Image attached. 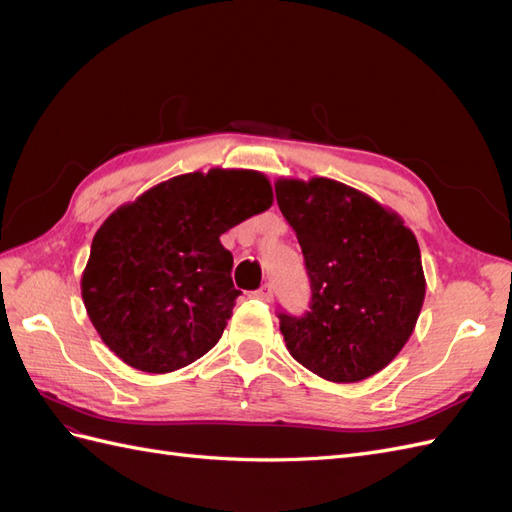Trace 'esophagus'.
I'll use <instances>...</instances> for the list:
<instances>
[{
  "label": "esophagus",
  "instance_id": "34e87169",
  "mask_svg": "<svg viewBox=\"0 0 512 512\" xmlns=\"http://www.w3.org/2000/svg\"><path fill=\"white\" fill-rule=\"evenodd\" d=\"M256 297L262 299V301L271 303V301H273V288H271V284H262V286L256 290Z\"/></svg>",
  "mask_w": 512,
  "mask_h": 512
}]
</instances>
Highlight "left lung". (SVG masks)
Instances as JSON below:
<instances>
[{"mask_svg": "<svg viewBox=\"0 0 512 512\" xmlns=\"http://www.w3.org/2000/svg\"><path fill=\"white\" fill-rule=\"evenodd\" d=\"M275 196L312 286L303 318L280 314L292 359L337 384L378 374L406 346L425 301L414 232L393 209L327 177H282Z\"/></svg>", "mask_w": 512, "mask_h": 512, "instance_id": "8db88e82", "label": "left lung"}]
</instances>
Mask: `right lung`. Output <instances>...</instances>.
Wrapping results in <instances>:
<instances>
[{
    "instance_id": "add662e5",
    "label": "right lung",
    "mask_w": 512,
    "mask_h": 512,
    "mask_svg": "<svg viewBox=\"0 0 512 512\" xmlns=\"http://www.w3.org/2000/svg\"><path fill=\"white\" fill-rule=\"evenodd\" d=\"M273 205L258 170L211 168L153 185L115 209L81 277L87 316L119 359L168 374L207 354L239 297L220 237Z\"/></svg>"
}]
</instances>
